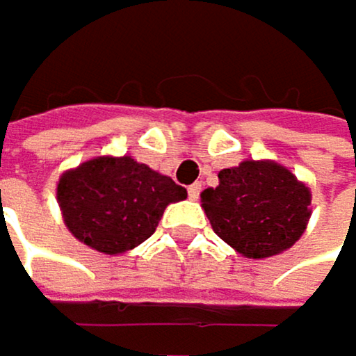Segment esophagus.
<instances>
[{"instance_id":"obj_1","label":"esophagus","mask_w":356,"mask_h":356,"mask_svg":"<svg viewBox=\"0 0 356 356\" xmlns=\"http://www.w3.org/2000/svg\"><path fill=\"white\" fill-rule=\"evenodd\" d=\"M198 194H200V184H192V186L188 188V196H190L192 200H196Z\"/></svg>"}]
</instances>
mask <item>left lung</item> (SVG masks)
I'll return each instance as SVG.
<instances>
[{"instance_id":"8db88e82","label":"left lung","mask_w":356,"mask_h":356,"mask_svg":"<svg viewBox=\"0 0 356 356\" xmlns=\"http://www.w3.org/2000/svg\"><path fill=\"white\" fill-rule=\"evenodd\" d=\"M220 184L200 192L216 235L245 258H269L293 248L312 216V192L273 160H243L222 168Z\"/></svg>"}]
</instances>
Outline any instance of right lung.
Listing matches in <instances>:
<instances>
[{"label": "right lung", "mask_w": 356, "mask_h": 356, "mask_svg": "<svg viewBox=\"0 0 356 356\" xmlns=\"http://www.w3.org/2000/svg\"><path fill=\"white\" fill-rule=\"evenodd\" d=\"M188 198L170 177L132 156H98L65 170L57 202L72 235L102 254H126L154 235L170 202Z\"/></svg>", "instance_id": "1"}]
</instances>
